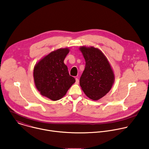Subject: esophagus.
Returning a JSON list of instances; mask_svg holds the SVG:
<instances>
[{
  "instance_id": "1",
  "label": "esophagus",
  "mask_w": 149,
  "mask_h": 149,
  "mask_svg": "<svg viewBox=\"0 0 149 149\" xmlns=\"http://www.w3.org/2000/svg\"><path fill=\"white\" fill-rule=\"evenodd\" d=\"M78 83H79V79H78V78H75V84H78Z\"/></svg>"
}]
</instances>
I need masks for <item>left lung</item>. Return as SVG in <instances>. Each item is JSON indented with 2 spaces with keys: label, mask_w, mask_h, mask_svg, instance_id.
Here are the masks:
<instances>
[{
  "label": "left lung",
  "mask_w": 149,
  "mask_h": 149,
  "mask_svg": "<svg viewBox=\"0 0 149 149\" xmlns=\"http://www.w3.org/2000/svg\"><path fill=\"white\" fill-rule=\"evenodd\" d=\"M85 58V70L80 78V86L91 99L97 100L111 89L114 74L104 54L98 49L82 46L79 48Z\"/></svg>",
  "instance_id": "obj_1"
}]
</instances>
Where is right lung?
Instances as JSON below:
<instances>
[{"mask_svg": "<svg viewBox=\"0 0 149 149\" xmlns=\"http://www.w3.org/2000/svg\"><path fill=\"white\" fill-rule=\"evenodd\" d=\"M69 51L67 48L53 51L40 60L34 67L33 78L37 89L42 96L52 100L61 99L75 82L64 63Z\"/></svg>", "mask_w": 149, "mask_h": 149, "instance_id": "add662e5", "label": "right lung"}]
</instances>
